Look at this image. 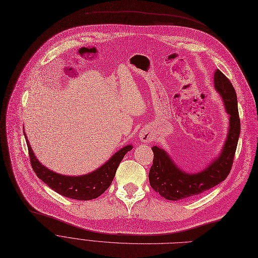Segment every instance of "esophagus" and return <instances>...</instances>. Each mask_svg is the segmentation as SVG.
Listing matches in <instances>:
<instances>
[{
	"label": "esophagus",
	"instance_id": "obj_1",
	"mask_svg": "<svg viewBox=\"0 0 258 258\" xmlns=\"http://www.w3.org/2000/svg\"><path fill=\"white\" fill-rule=\"evenodd\" d=\"M140 140L144 143H150L153 141V134L148 129H143L140 133Z\"/></svg>",
	"mask_w": 258,
	"mask_h": 258
}]
</instances>
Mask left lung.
<instances>
[{"label":"left lung","instance_id":"8db88e82","mask_svg":"<svg viewBox=\"0 0 258 258\" xmlns=\"http://www.w3.org/2000/svg\"><path fill=\"white\" fill-rule=\"evenodd\" d=\"M214 86L222 95L226 111L230 115V127L220 155L202 172L189 174L179 170L165 150L154 146L153 164L149 181L153 190L169 201H179L201 194L217 186L229 175L234 159L240 133L237 96L230 80L218 69L214 73Z\"/></svg>","mask_w":258,"mask_h":258}]
</instances>
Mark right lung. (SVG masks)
Instances as JSON below:
<instances>
[{
	"mask_svg": "<svg viewBox=\"0 0 258 258\" xmlns=\"http://www.w3.org/2000/svg\"><path fill=\"white\" fill-rule=\"evenodd\" d=\"M26 143L30 163L38 177L58 194L79 201H90L102 195L111 185L121 159L133 148L131 145L124 147L101 168L89 174L82 176H67L55 173L44 167L34 156L27 138Z\"/></svg>",
	"mask_w": 258,
	"mask_h": 258,
	"instance_id": "add662e5",
	"label": "right lung"
}]
</instances>
